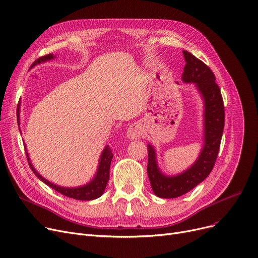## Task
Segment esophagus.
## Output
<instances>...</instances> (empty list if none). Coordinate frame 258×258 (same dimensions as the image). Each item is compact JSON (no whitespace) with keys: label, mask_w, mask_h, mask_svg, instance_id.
Instances as JSON below:
<instances>
[{"label":"esophagus","mask_w":258,"mask_h":258,"mask_svg":"<svg viewBox=\"0 0 258 258\" xmlns=\"http://www.w3.org/2000/svg\"><path fill=\"white\" fill-rule=\"evenodd\" d=\"M140 130L137 127V126H135V125H132L128 130H127V132H126V136H127V138L128 139H137L139 136H140Z\"/></svg>","instance_id":"1"}]
</instances>
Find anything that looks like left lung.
<instances>
[{"instance_id": "obj_1", "label": "left lung", "mask_w": 258, "mask_h": 258, "mask_svg": "<svg viewBox=\"0 0 258 258\" xmlns=\"http://www.w3.org/2000/svg\"><path fill=\"white\" fill-rule=\"evenodd\" d=\"M185 60L182 80L197 85L205 99V147L197 161L184 173L166 177L160 173L152 145L148 144V175L153 191L161 198H176L204 181L214 167L225 126V105L216 78L210 67L194 54L182 50Z\"/></svg>"}]
</instances>
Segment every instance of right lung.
Returning <instances> with one entry per match:
<instances>
[{"label":"right lung","mask_w":258,"mask_h":258,"mask_svg":"<svg viewBox=\"0 0 258 258\" xmlns=\"http://www.w3.org/2000/svg\"><path fill=\"white\" fill-rule=\"evenodd\" d=\"M50 59H53L52 53L43 55V57L37 59L35 63L45 62V61L50 60ZM35 63H33V64H35ZM26 157H27L28 164L30 166L31 171L35 173L36 176L39 179H41V180L44 183H46L48 186L52 187L54 191L61 193L64 196H67L70 198H74V199H78V200H92V199H96V198L100 197L104 192V189H105L106 184H107V181L109 179V167H110V162H111V159H113L114 155H113V153H111V149L107 145V147L104 149L102 155H101V158H100L99 167H98V171H97V174H96L95 178L88 184L83 185L81 187H61L59 185H55V184L49 182L48 180H46L45 178H43L35 170V167L32 166V164L29 161L27 152H26Z\"/></svg>","instance_id":"add662e5"}]
</instances>
